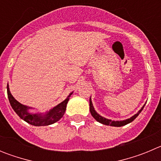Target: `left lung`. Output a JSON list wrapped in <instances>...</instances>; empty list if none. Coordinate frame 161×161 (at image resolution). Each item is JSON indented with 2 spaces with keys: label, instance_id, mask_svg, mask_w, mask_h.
Returning a JSON list of instances; mask_svg holds the SVG:
<instances>
[{
  "label": "left lung",
  "instance_id": "left-lung-1",
  "mask_svg": "<svg viewBox=\"0 0 161 161\" xmlns=\"http://www.w3.org/2000/svg\"><path fill=\"white\" fill-rule=\"evenodd\" d=\"M144 106L141 108V109H140V110H139V111L136 114H135L134 116H132L130 119H126V120H123V121H116V122H114V121H112V120H109V119H105V118L102 117L101 115L98 114L95 111L94 108H93V103H92V101H91V98H89V109H90V113H91V114H92V116H93V117L94 118V119H96L97 122H99V123H102V124H104V125H108V126H124V125H126V124H128V123H131L132 121L135 120L138 115L141 113V111L143 110Z\"/></svg>",
  "mask_w": 161,
  "mask_h": 161
}]
</instances>
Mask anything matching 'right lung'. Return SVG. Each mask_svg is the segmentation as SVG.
<instances>
[{
	"instance_id": "obj_1",
	"label": "right lung",
	"mask_w": 161,
	"mask_h": 161,
	"mask_svg": "<svg viewBox=\"0 0 161 161\" xmlns=\"http://www.w3.org/2000/svg\"><path fill=\"white\" fill-rule=\"evenodd\" d=\"M7 94H8V101H9L11 106L21 119L25 121L26 123L33 125V126H41L53 124L63 117L65 110H66L67 103H68V100H69V97L72 93L64 102H62L58 106L51 109L49 113L47 114L45 116H41L40 114H33L29 113L27 111L29 108L27 106H23L22 104L19 103L12 96V94L9 92L8 85H7Z\"/></svg>"
}]
</instances>
